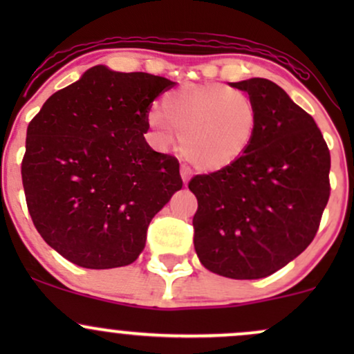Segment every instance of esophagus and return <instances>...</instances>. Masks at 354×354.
Returning <instances> with one entry per match:
<instances>
[{
    "instance_id": "esophagus-1",
    "label": "esophagus",
    "mask_w": 354,
    "mask_h": 354,
    "mask_svg": "<svg viewBox=\"0 0 354 354\" xmlns=\"http://www.w3.org/2000/svg\"><path fill=\"white\" fill-rule=\"evenodd\" d=\"M180 173H181V178H183V181H188L189 180V176H191V169H189V166H186V165H181V168H180Z\"/></svg>"
}]
</instances>
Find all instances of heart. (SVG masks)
Instances as JSON below:
<instances>
[{
	"label": "heart",
	"instance_id": "1",
	"mask_svg": "<svg viewBox=\"0 0 354 354\" xmlns=\"http://www.w3.org/2000/svg\"><path fill=\"white\" fill-rule=\"evenodd\" d=\"M148 124L161 146L181 136V153L194 168L216 171L238 160L253 143L258 109L246 91L225 83L185 84L161 96Z\"/></svg>",
	"mask_w": 354,
	"mask_h": 354
}]
</instances>
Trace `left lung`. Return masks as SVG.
I'll list each match as a JSON object with an SVG mask.
<instances>
[{"label": "left lung", "mask_w": 354, "mask_h": 354, "mask_svg": "<svg viewBox=\"0 0 354 354\" xmlns=\"http://www.w3.org/2000/svg\"><path fill=\"white\" fill-rule=\"evenodd\" d=\"M258 109L245 154L218 171L196 174L194 250L206 270L258 279L301 254L330 200L331 156L315 120L265 78L231 83Z\"/></svg>", "instance_id": "left-lung-1"}]
</instances>
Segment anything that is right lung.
<instances>
[{"label": "right lung", "mask_w": 354, "mask_h": 354, "mask_svg": "<svg viewBox=\"0 0 354 354\" xmlns=\"http://www.w3.org/2000/svg\"><path fill=\"white\" fill-rule=\"evenodd\" d=\"M174 81L93 66L28 124L21 178L35 228L68 261L126 266L181 189L180 163L146 143L149 104Z\"/></svg>", "instance_id": "1"}]
</instances>
